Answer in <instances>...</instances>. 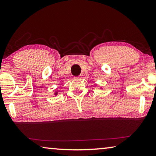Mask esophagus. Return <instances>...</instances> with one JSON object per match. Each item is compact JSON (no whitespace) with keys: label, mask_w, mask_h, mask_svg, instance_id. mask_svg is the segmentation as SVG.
I'll use <instances>...</instances> for the list:
<instances>
[{"label":"esophagus","mask_w":156,"mask_h":156,"mask_svg":"<svg viewBox=\"0 0 156 156\" xmlns=\"http://www.w3.org/2000/svg\"><path fill=\"white\" fill-rule=\"evenodd\" d=\"M76 79H80V76H77V77H75Z\"/></svg>","instance_id":"34e87169"}]
</instances>
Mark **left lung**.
Returning <instances> with one entry per match:
<instances>
[{"label":"left lung","mask_w":156,"mask_h":156,"mask_svg":"<svg viewBox=\"0 0 156 156\" xmlns=\"http://www.w3.org/2000/svg\"><path fill=\"white\" fill-rule=\"evenodd\" d=\"M100 89H101V88H100Z\"/></svg>","instance_id":"8db88e82"}]
</instances>
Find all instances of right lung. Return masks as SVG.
<instances>
[{"label": "right lung", "instance_id": "1", "mask_svg": "<svg viewBox=\"0 0 156 156\" xmlns=\"http://www.w3.org/2000/svg\"><path fill=\"white\" fill-rule=\"evenodd\" d=\"M54 94L55 95V96H57V95H58V91H56V92H55V93H54Z\"/></svg>", "mask_w": 156, "mask_h": 156}]
</instances>
